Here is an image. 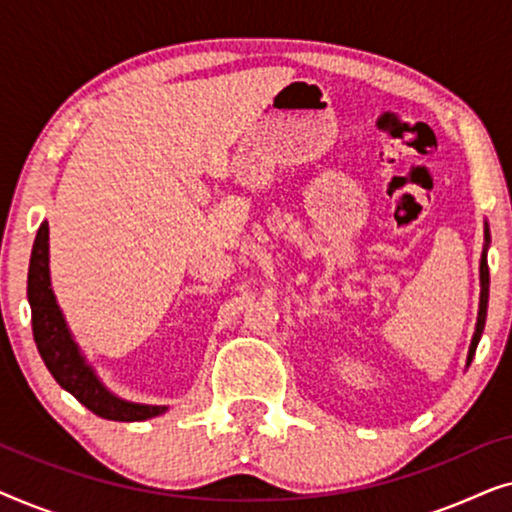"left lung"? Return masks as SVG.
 Masks as SVG:
<instances>
[{
	"label": "left lung",
	"mask_w": 512,
	"mask_h": 512,
	"mask_svg": "<svg viewBox=\"0 0 512 512\" xmlns=\"http://www.w3.org/2000/svg\"><path fill=\"white\" fill-rule=\"evenodd\" d=\"M489 223L485 221V247H482L480 256V305H478V319H475V331L471 338V347H468L466 354V368L471 366L475 349H478V342L482 338V331H485V319H487V303H489V265H487V251H489Z\"/></svg>",
	"instance_id": "obj_1"
}]
</instances>
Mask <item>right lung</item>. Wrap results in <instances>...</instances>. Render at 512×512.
Segmentation results:
<instances>
[{"instance_id": "1", "label": "right lung", "mask_w": 512, "mask_h": 512, "mask_svg": "<svg viewBox=\"0 0 512 512\" xmlns=\"http://www.w3.org/2000/svg\"><path fill=\"white\" fill-rule=\"evenodd\" d=\"M27 300L32 307V331L41 359L51 370L55 382L69 391L76 401L86 405L97 417L114 419V422H144L149 417L163 415L167 405L132 403L109 391L97 377L95 368L88 363L86 354L81 352L51 286L48 221L39 226L37 240L32 247L30 272H27Z\"/></svg>"}]
</instances>
